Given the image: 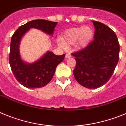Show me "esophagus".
Returning <instances> with one entry per match:
<instances>
[{"instance_id":"esophagus-1","label":"esophagus","mask_w":126,"mask_h":126,"mask_svg":"<svg viewBox=\"0 0 126 126\" xmlns=\"http://www.w3.org/2000/svg\"><path fill=\"white\" fill-rule=\"evenodd\" d=\"M70 57H72V54H70V53H68V54H66V56H65V58H70Z\"/></svg>"}]
</instances>
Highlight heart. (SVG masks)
<instances>
[{
	"instance_id": "heart-1",
	"label": "heart",
	"mask_w": 126,
	"mask_h": 126,
	"mask_svg": "<svg viewBox=\"0 0 126 126\" xmlns=\"http://www.w3.org/2000/svg\"><path fill=\"white\" fill-rule=\"evenodd\" d=\"M93 30L89 27H80L68 29L63 33L60 44L68 47L77 44L79 48H83L89 44L93 37Z\"/></svg>"
}]
</instances>
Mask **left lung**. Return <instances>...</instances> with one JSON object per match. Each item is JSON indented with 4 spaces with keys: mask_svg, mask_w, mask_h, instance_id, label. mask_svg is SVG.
<instances>
[{
    "mask_svg": "<svg viewBox=\"0 0 126 126\" xmlns=\"http://www.w3.org/2000/svg\"><path fill=\"white\" fill-rule=\"evenodd\" d=\"M93 23L94 40L86 47L72 53L76 61L74 77L81 86L89 89L98 88L110 80L119 62L120 51L114 32L102 23Z\"/></svg>",
    "mask_w": 126,
    "mask_h": 126,
    "instance_id": "obj_1",
    "label": "left lung"
}]
</instances>
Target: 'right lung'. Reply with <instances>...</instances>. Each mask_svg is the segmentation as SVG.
<instances>
[{
  "mask_svg": "<svg viewBox=\"0 0 126 126\" xmlns=\"http://www.w3.org/2000/svg\"><path fill=\"white\" fill-rule=\"evenodd\" d=\"M57 23L45 19L30 21L19 27L12 36L9 62L15 78L27 88H39L47 85L53 77L58 64L63 61L65 54L58 56L48 51L37 62L27 64L21 60L19 54L21 39L30 28H38L52 35Z\"/></svg>",
  "mask_w": 126,
  "mask_h": 126,
  "instance_id": "right-lung-1",
  "label": "right lung"
}]
</instances>
